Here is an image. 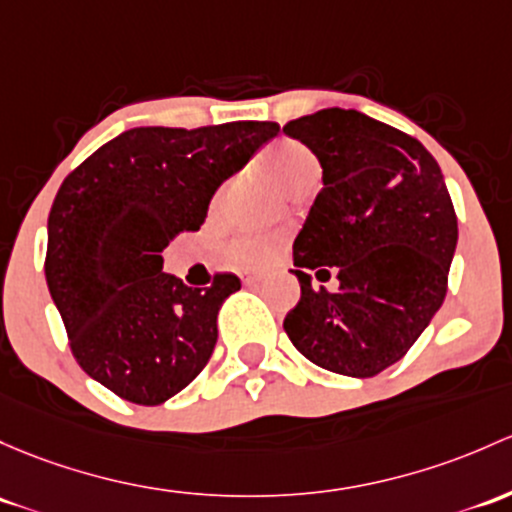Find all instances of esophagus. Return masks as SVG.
<instances>
[{
    "instance_id": "esophagus-1",
    "label": "esophagus",
    "mask_w": 512,
    "mask_h": 512,
    "mask_svg": "<svg viewBox=\"0 0 512 512\" xmlns=\"http://www.w3.org/2000/svg\"><path fill=\"white\" fill-rule=\"evenodd\" d=\"M242 279H245L247 284H255V282H260V279H262V274H260V272H247L245 277H242Z\"/></svg>"
}]
</instances>
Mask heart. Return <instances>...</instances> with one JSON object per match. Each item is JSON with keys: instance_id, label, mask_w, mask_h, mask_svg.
Masks as SVG:
<instances>
[{"instance_id": "1", "label": "heart", "mask_w": 512, "mask_h": 512, "mask_svg": "<svg viewBox=\"0 0 512 512\" xmlns=\"http://www.w3.org/2000/svg\"><path fill=\"white\" fill-rule=\"evenodd\" d=\"M260 166L277 181L279 186L287 188L289 193H299L301 188L316 184L321 174V166L316 154L309 147L297 142V139H279L262 154ZM230 186L220 188L215 196V206H223L228 198ZM230 260L240 267H260L277 252V240L270 235H242L230 242Z\"/></svg>"}]
</instances>
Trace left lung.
I'll list each match as a JSON object with an SVG mask.
<instances>
[{"instance_id": "obj_1", "label": "left lung", "mask_w": 512, "mask_h": 512, "mask_svg": "<svg viewBox=\"0 0 512 512\" xmlns=\"http://www.w3.org/2000/svg\"><path fill=\"white\" fill-rule=\"evenodd\" d=\"M324 169L294 240L301 297L284 316L294 348L331 373L373 378L405 358L446 297L459 238L432 154L400 129L328 107L284 125ZM333 293L310 284L308 270Z\"/></svg>"}]
</instances>
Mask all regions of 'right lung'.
I'll use <instances>...</instances> for the list:
<instances>
[{
	"instance_id": "1",
	"label": "right lung",
	"mask_w": 512,
	"mask_h": 512,
	"mask_svg": "<svg viewBox=\"0 0 512 512\" xmlns=\"http://www.w3.org/2000/svg\"><path fill=\"white\" fill-rule=\"evenodd\" d=\"M277 122L134 127L66 176L48 213L43 272L75 363L134 405H161L206 368L230 272L186 287L161 272L164 247L198 230L215 188Z\"/></svg>"
}]
</instances>
